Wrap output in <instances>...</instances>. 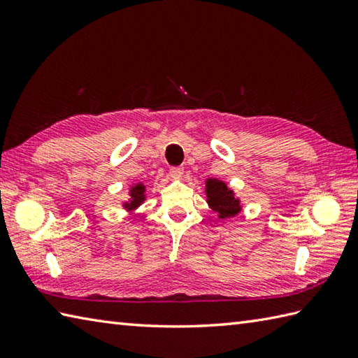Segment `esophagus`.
Listing matches in <instances>:
<instances>
[{
	"label": "esophagus",
	"mask_w": 358,
	"mask_h": 358,
	"mask_svg": "<svg viewBox=\"0 0 358 358\" xmlns=\"http://www.w3.org/2000/svg\"><path fill=\"white\" fill-rule=\"evenodd\" d=\"M183 173H185L183 167H172L171 169V177L175 180H180L181 177H183Z\"/></svg>",
	"instance_id": "34e87169"
}]
</instances>
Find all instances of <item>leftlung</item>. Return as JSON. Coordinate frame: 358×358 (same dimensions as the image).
<instances>
[{
  "label": "left lung",
  "mask_w": 358,
  "mask_h": 358,
  "mask_svg": "<svg viewBox=\"0 0 358 358\" xmlns=\"http://www.w3.org/2000/svg\"><path fill=\"white\" fill-rule=\"evenodd\" d=\"M204 185H206L204 194H206L208 206L214 214H217L220 220L231 218L240 214L243 209L241 200L234 192V189L227 186L223 180L208 178L204 181Z\"/></svg>",
  "instance_id": "1"
}]
</instances>
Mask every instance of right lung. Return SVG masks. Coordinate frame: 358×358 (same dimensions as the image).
<instances>
[{
    "label": "right lung",
    "instance_id": "right-lung-1",
    "mask_svg": "<svg viewBox=\"0 0 358 358\" xmlns=\"http://www.w3.org/2000/svg\"><path fill=\"white\" fill-rule=\"evenodd\" d=\"M127 195H129V199L126 201H123L121 208H123L126 212H129V214H134V212L138 209L148 199L146 185L141 183V181L132 183L127 189Z\"/></svg>",
    "mask_w": 358,
    "mask_h": 358
}]
</instances>
